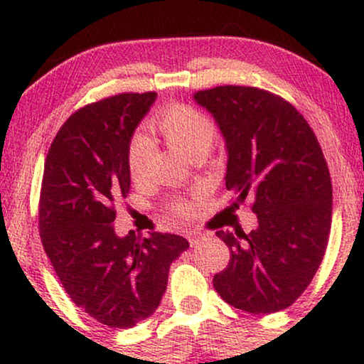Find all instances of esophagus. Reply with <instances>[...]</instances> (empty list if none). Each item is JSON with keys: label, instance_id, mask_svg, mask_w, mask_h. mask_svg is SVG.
Masks as SVG:
<instances>
[{"label": "esophagus", "instance_id": "obj_1", "mask_svg": "<svg viewBox=\"0 0 364 364\" xmlns=\"http://www.w3.org/2000/svg\"><path fill=\"white\" fill-rule=\"evenodd\" d=\"M200 237H202V235H200V232H193V235H190V243L195 245L196 241L200 240Z\"/></svg>", "mask_w": 364, "mask_h": 364}]
</instances>
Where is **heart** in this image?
Instances as JSON below:
<instances>
[{"label":"heart","mask_w":364,"mask_h":364,"mask_svg":"<svg viewBox=\"0 0 364 364\" xmlns=\"http://www.w3.org/2000/svg\"><path fill=\"white\" fill-rule=\"evenodd\" d=\"M152 128L185 156L200 147H210L215 139V127L210 118L185 104H173L159 111L152 119ZM152 150V140L144 133H136L129 141L128 168L133 178L144 176ZM173 210L179 215H188L191 203L188 200H174Z\"/></svg>","instance_id":"obj_1"}]
</instances>
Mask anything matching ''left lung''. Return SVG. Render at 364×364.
I'll return each instance as SVG.
<instances>
[{"label":"left lung","mask_w":364,"mask_h":364,"mask_svg":"<svg viewBox=\"0 0 364 364\" xmlns=\"http://www.w3.org/2000/svg\"><path fill=\"white\" fill-rule=\"evenodd\" d=\"M195 102L219 127L225 188L255 198L257 228L217 231L231 260L214 287L231 306L275 313L291 306L318 270L332 224V181L318 140L289 102L255 87L200 90Z\"/></svg>","instance_id":"8db88e82"}]
</instances>
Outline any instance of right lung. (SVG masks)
Segmentation results:
<instances>
[{"label":"right lung","instance_id":"add662e5","mask_svg":"<svg viewBox=\"0 0 364 364\" xmlns=\"http://www.w3.org/2000/svg\"><path fill=\"white\" fill-rule=\"evenodd\" d=\"M156 92L119 94L73 112L44 164L39 231L72 301L114 328L149 318L168 289L169 269L190 243L133 231L118 236L112 202L129 191L128 147Z\"/></svg>","mask_w":364,"mask_h":364}]
</instances>
